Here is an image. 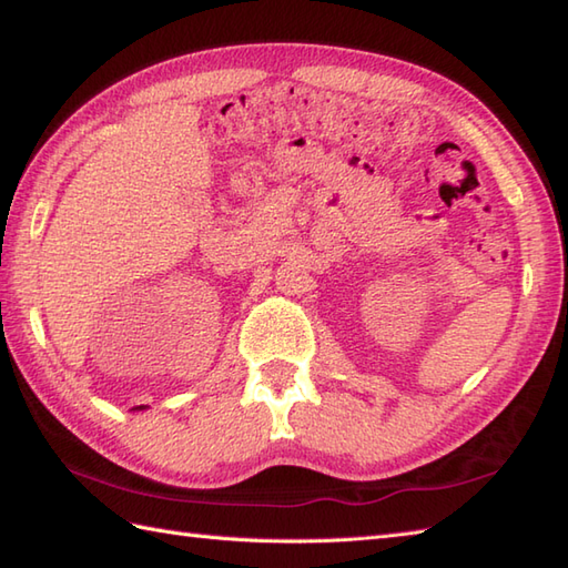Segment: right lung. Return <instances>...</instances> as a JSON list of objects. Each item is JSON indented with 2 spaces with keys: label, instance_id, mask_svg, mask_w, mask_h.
I'll list each match as a JSON object with an SVG mask.
<instances>
[{
  "label": "right lung",
  "instance_id": "1",
  "mask_svg": "<svg viewBox=\"0 0 568 568\" xmlns=\"http://www.w3.org/2000/svg\"><path fill=\"white\" fill-rule=\"evenodd\" d=\"M134 409H146V405H139V407H134Z\"/></svg>",
  "mask_w": 568,
  "mask_h": 568
}]
</instances>
